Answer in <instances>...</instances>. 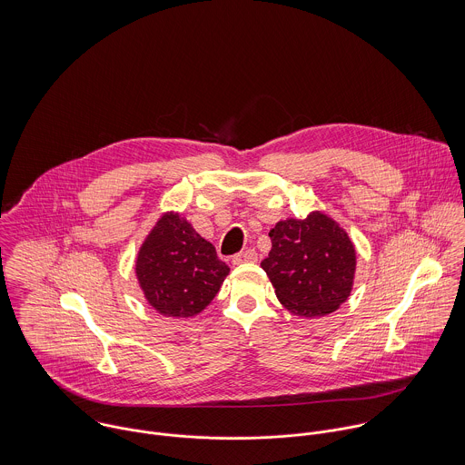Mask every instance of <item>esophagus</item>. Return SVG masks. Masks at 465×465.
Segmentation results:
<instances>
[{"mask_svg": "<svg viewBox=\"0 0 465 465\" xmlns=\"http://www.w3.org/2000/svg\"><path fill=\"white\" fill-rule=\"evenodd\" d=\"M258 262V254L254 249H249V251H243L236 256H232V263L234 265H243V263H256Z\"/></svg>", "mask_w": 465, "mask_h": 465, "instance_id": "esophagus-1", "label": "esophagus"}]
</instances>
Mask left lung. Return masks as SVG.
<instances>
[{"label":"left lung","instance_id":"1","mask_svg":"<svg viewBox=\"0 0 465 465\" xmlns=\"http://www.w3.org/2000/svg\"><path fill=\"white\" fill-rule=\"evenodd\" d=\"M268 236L272 249L262 266L290 313L324 317L347 301L356 251L332 218L313 211L304 220H281Z\"/></svg>","mask_w":465,"mask_h":465}]
</instances>
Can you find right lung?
<instances>
[{
    "mask_svg": "<svg viewBox=\"0 0 465 465\" xmlns=\"http://www.w3.org/2000/svg\"><path fill=\"white\" fill-rule=\"evenodd\" d=\"M229 266L179 213H164L143 242L135 275L148 304L164 317L188 319L209 306Z\"/></svg>",
    "mask_w": 465,
    "mask_h": 465,
    "instance_id": "1",
    "label": "right lung"
}]
</instances>
